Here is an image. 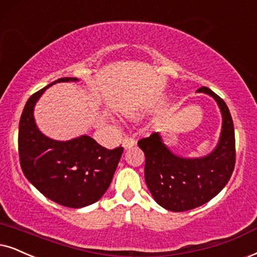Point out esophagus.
Returning a JSON list of instances; mask_svg holds the SVG:
<instances>
[{"mask_svg": "<svg viewBox=\"0 0 257 257\" xmlns=\"http://www.w3.org/2000/svg\"><path fill=\"white\" fill-rule=\"evenodd\" d=\"M135 145H136V141L133 138H131V136H125L122 141V146L124 149H129V148L134 147Z\"/></svg>", "mask_w": 257, "mask_h": 257, "instance_id": "34e87169", "label": "esophagus"}]
</instances>
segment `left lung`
<instances>
[{"label": "left lung", "instance_id": "8db88e82", "mask_svg": "<svg viewBox=\"0 0 257 257\" xmlns=\"http://www.w3.org/2000/svg\"><path fill=\"white\" fill-rule=\"evenodd\" d=\"M198 92L212 96L222 112L219 142L203 158H181L162 142L159 133L138 142L146 157L145 180L159 205L174 212L196 209L217 196L228 184L235 168V131L225 102L209 87Z\"/></svg>", "mask_w": 257, "mask_h": 257}]
</instances>
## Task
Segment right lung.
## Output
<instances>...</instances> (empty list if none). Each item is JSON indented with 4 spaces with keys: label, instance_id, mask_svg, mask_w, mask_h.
I'll return each instance as SVG.
<instances>
[{
    "label": "right lung",
    "instance_id": "right-lung-1",
    "mask_svg": "<svg viewBox=\"0 0 257 257\" xmlns=\"http://www.w3.org/2000/svg\"><path fill=\"white\" fill-rule=\"evenodd\" d=\"M29 97L19 124V157L25 177L37 190L66 207L79 209L96 203L111 183L123 147L106 149L87 135L70 141H56L39 131L34 121V105L47 87Z\"/></svg>",
    "mask_w": 257,
    "mask_h": 257
}]
</instances>
